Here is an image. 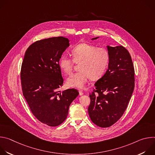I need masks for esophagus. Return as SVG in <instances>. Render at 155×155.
Wrapping results in <instances>:
<instances>
[{
  "instance_id": "1",
  "label": "esophagus",
  "mask_w": 155,
  "mask_h": 155,
  "mask_svg": "<svg viewBox=\"0 0 155 155\" xmlns=\"http://www.w3.org/2000/svg\"><path fill=\"white\" fill-rule=\"evenodd\" d=\"M78 91H79V94L80 95V96H81V95H83V91H82V90H78Z\"/></svg>"
}]
</instances>
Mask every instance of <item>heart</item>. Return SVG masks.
<instances>
[{
	"instance_id": "1",
	"label": "heart",
	"mask_w": 155,
	"mask_h": 155,
	"mask_svg": "<svg viewBox=\"0 0 155 155\" xmlns=\"http://www.w3.org/2000/svg\"><path fill=\"white\" fill-rule=\"evenodd\" d=\"M71 54L72 58L64 54L59 60L60 69L67 75L72 73L75 63L79 64V71L67 79L69 86L82 88L90 78L93 80L101 78L108 67L110 53L104 48L81 43L72 49Z\"/></svg>"
}]
</instances>
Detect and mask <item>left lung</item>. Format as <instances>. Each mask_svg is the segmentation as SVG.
Returning a JSON list of instances; mask_svg holds the SVG:
<instances>
[{"instance_id":"left-lung-1","label":"left lung","mask_w":155,"mask_h":155,"mask_svg":"<svg viewBox=\"0 0 155 155\" xmlns=\"http://www.w3.org/2000/svg\"><path fill=\"white\" fill-rule=\"evenodd\" d=\"M107 48L108 68L95 83L88 107L91 121L101 127L111 126L122 117L135 86L134 68L129 51L123 46Z\"/></svg>"}]
</instances>
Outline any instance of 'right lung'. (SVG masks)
Here are the masks:
<instances>
[{"label":"right lung","instance_id":"add662e5","mask_svg":"<svg viewBox=\"0 0 155 155\" xmlns=\"http://www.w3.org/2000/svg\"><path fill=\"white\" fill-rule=\"evenodd\" d=\"M69 41L64 37L35 41L26 51L21 65L23 94L35 118L50 126L64 121L71 104L79 94L74 88L59 91L64 82L59 60Z\"/></svg>","mask_w":155,"mask_h":155}]
</instances>
